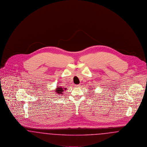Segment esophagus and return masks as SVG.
I'll use <instances>...</instances> for the list:
<instances>
[{
  "instance_id": "esophagus-1",
  "label": "esophagus",
  "mask_w": 147,
  "mask_h": 147,
  "mask_svg": "<svg viewBox=\"0 0 147 147\" xmlns=\"http://www.w3.org/2000/svg\"><path fill=\"white\" fill-rule=\"evenodd\" d=\"M75 87H80V85H75Z\"/></svg>"
}]
</instances>
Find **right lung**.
I'll use <instances>...</instances> for the list:
<instances>
[{"label": "right lung", "instance_id": "obj_1", "mask_svg": "<svg viewBox=\"0 0 147 147\" xmlns=\"http://www.w3.org/2000/svg\"><path fill=\"white\" fill-rule=\"evenodd\" d=\"M67 88H63L61 86H58V87H57L56 89L55 90V93H56V94H58L59 95L60 94H62L63 92L64 91V90H66Z\"/></svg>", "mask_w": 147, "mask_h": 147}]
</instances>
